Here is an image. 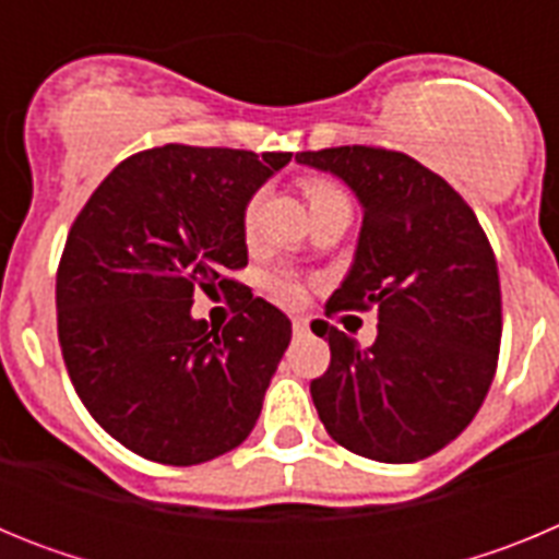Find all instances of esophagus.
Segmentation results:
<instances>
[{"label": "esophagus", "mask_w": 559, "mask_h": 559, "mask_svg": "<svg viewBox=\"0 0 559 559\" xmlns=\"http://www.w3.org/2000/svg\"><path fill=\"white\" fill-rule=\"evenodd\" d=\"M294 333L296 335L308 333V322H305V319H294Z\"/></svg>", "instance_id": "esophagus-1"}]
</instances>
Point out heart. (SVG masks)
Instances as JSON below:
<instances>
[{
	"instance_id": "obj_1",
	"label": "heart",
	"mask_w": 559,
	"mask_h": 559,
	"mask_svg": "<svg viewBox=\"0 0 559 559\" xmlns=\"http://www.w3.org/2000/svg\"><path fill=\"white\" fill-rule=\"evenodd\" d=\"M305 192H308V201L310 204H316V201H324L330 199V195H335V187L328 185V181H305ZM257 212H260V195H254V199L246 204L243 210V235L246 237H254V229H257ZM269 290L271 296H274L276 302L280 305H288V308H294V305L302 302V283L296 280L290 271H276V274L269 276Z\"/></svg>"
}]
</instances>
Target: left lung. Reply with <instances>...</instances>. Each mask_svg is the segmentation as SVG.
I'll return each instance as SVG.
<instances>
[{"mask_svg":"<svg viewBox=\"0 0 559 559\" xmlns=\"http://www.w3.org/2000/svg\"><path fill=\"white\" fill-rule=\"evenodd\" d=\"M355 192L364 224L328 313L378 310L358 347L319 322L330 367L310 383L330 437L358 456L406 464L442 451L490 392L501 347V283L476 212L442 176L397 151L341 145L296 153Z\"/></svg>","mask_w":559,"mask_h":559,"instance_id":"1","label":"left lung"}]
</instances>
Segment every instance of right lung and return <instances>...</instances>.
I'll use <instances>...</instances> for the list:
<instances>
[{
  "instance_id": "right-lung-1",
  "label": "right lung",
  "mask_w": 559,
  "mask_h": 559,
  "mask_svg": "<svg viewBox=\"0 0 559 559\" xmlns=\"http://www.w3.org/2000/svg\"><path fill=\"white\" fill-rule=\"evenodd\" d=\"M290 153L162 145L120 162L81 210L56 280L58 341L97 426L151 462H210L254 428L290 322L226 271L249 263L243 210ZM221 287L236 319H191Z\"/></svg>"
}]
</instances>
